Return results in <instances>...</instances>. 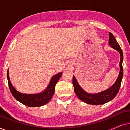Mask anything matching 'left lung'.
<instances>
[{"instance_id":"left-lung-1","label":"left lung","mask_w":130,"mask_h":130,"mask_svg":"<svg viewBox=\"0 0 130 130\" xmlns=\"http://www.w3.org/2000/svg\"><path fill=\"white\" fill-rule=\"evenodd\" d=\"M109 44L112 48L118 51L120 54V73L115 82L109 88L105 90L104 91L96 93H90L85 91L80 86L77 79L73 76V85L74 86V90L76 95L79 98V99L82 101L83 102L88 104L98 105L104 104L106 102H109L114 98L117 95L120 89L121 83L122 76H123V68H122V61H123V53L120 45L115 40V37L111 32L109 33Z\"/></svg>"}]
</instances>
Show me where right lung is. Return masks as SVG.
Wrapping results in <instances>:
<instances>
[{
  "label": "right lung",
  "mask_w": 130,
  "mask_h": 130,
  "mask_svg": "<svg viewBox=\"0 0 130 130\" xmlns=\"http://www.w3.org/2000/svg\"><path fill=\"white\" fill-rule=\"evenodd\" d=\"M62 72L55 74L50 80L48 85L44 90L38 93L27 94L22 93L16 89L11 82L10 80L9 76V69L7 72V78H8L9 88L13 96L19 102L22 103L25 105L29 107H39L47 104L52 98L54 93L55 86L58 80L61 77Z\"/></svg>",
  "instance_id": "right-lung-1"
}]
</instances>
